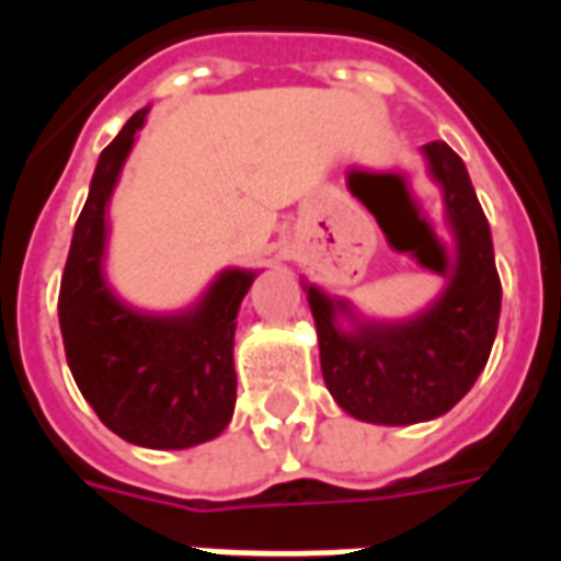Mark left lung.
I'll return each instance as SVG.
<instances>
[{"instance_id": "1", "label": "left lung", "mask_w": 561, "mask_h": 561, "mask_svg": "<svg viewBox=\"0 0 561 561\" xmlns=\"http://www.w3.org/2000/svg\"><path fill=\"white\" fill-rule=\"evenodd\" d=\"M423 156L445 192L457 240V273L445 294L412 321L369 324L345 300L306 285L324 385L345 412L366 423L402 426L450 412L481 376L499 328L502 282L469 171L442 140L426 144ZM336 314L352 317L355 330L342 331Z\"/></svg>"}]
</instances>
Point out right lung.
<instances>
[{
  "label": "right lung",
  "mask_w": 561,
  "mask_h": 561,
  "mask_svg": "<svg viewBox=\"0 0 561 561\" xmlns=\"http://www.w3.org/2000/svg\"><path fill=\"white\" fill-rule=\"evenodd\" d=\"M147 111L99 156L59 285V328L71 376L107 430L131 445L183 450L228 426L237 402L233 330L252 270H225L180 316L119 304L102 273L107 201Z\"/></svg>",
  "instance_id": "right-lung-1"
}]
</instances>
